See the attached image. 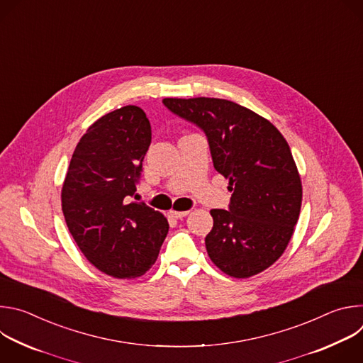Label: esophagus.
Instances as JSON below:
<instances>
[{
	"label": "esophagus",
	"mask_w": 363,
	"mask_h": 363,
	"mask_svg": "<svg viewBox=\"0 0 363 363\" xmlns=\"http://www.w3.org/2000/svg\"><path fill=\"white\" fill-rule=\"evenodd\" d=\"M188 214H189V211H169V216L177 220H181V218L186 217Z\"/></svg>",
	"instance_id": "1"
}]
</instances>
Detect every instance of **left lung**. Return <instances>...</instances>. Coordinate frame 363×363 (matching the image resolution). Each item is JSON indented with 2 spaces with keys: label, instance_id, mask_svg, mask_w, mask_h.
Instances as JSON below:
<instances>
[{
  "label": "left lung",
  "instance_id": "8db88e82",
  "mask_svg": "<svg viewBox=\"0 0 363 363\" xmlns=\"http://www.w3.org/2000/svg\"><path fill=\"white\" fill-rule=\"evenodd\" d=\"M199 128L214 168L230 181L228 210H211L205 237L213 263L237 279L270 267L286 250L301 206V182L283 135L264 118L225 99H164Z\"/></svg>",
  "mask_w": 363,
  "mask_h": 363
}]
</instances>
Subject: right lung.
<instances>
[{
	"label": "right lung",
	"mask_w": 363,
	"mask_h": 363,
	"mask_svg": "<svg viewBox=\"0 0 363 363\" xmlns=\"http://www.w3.org/2000/svg\"><path fill=\"white\" fill-rule=\"evenodd\" d=\"M150 139V123L138 106L101 116L77 143L62 189L76 244L96 269L116 279L146 273L169 230L160 211L130 201Z\"/></svg>",
	"instance_id": "right-lung-1"
}]
</instances>
